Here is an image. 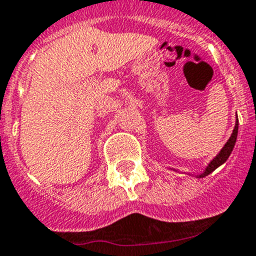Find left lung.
<instances>
[{"label": "left lung", "instance_id": "obj_1", "mask_svg": "<svg viewBox=\"0 0 256 256\" xmlns=\"http://www.w3.org/2000/svg\"><path fill=\"white\" fill-rule=\"evenodd\" d=\"M237 133H238V120L236 122V126H234V133H232V136L230 137V140H228L227 144H224V148H222L220 152L218 154V156H216V159H212V162H210L209 166L206 168V170L204 172V173L201 174L200 178L205 177V176H209L212 172L216 170V168H218L219 165H222L223 162H226V160L230 158V152H232V150H234V144H236V140H237Z\"/></svg>", "mask_w": 256, "mask_h": 256}]
</instances>
